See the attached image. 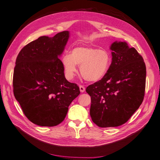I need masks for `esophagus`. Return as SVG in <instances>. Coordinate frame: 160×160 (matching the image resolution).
I'll return each instance as SVG.
<instances>
[{
  "instance_id": "esophagus-1",
  "label": "esophagus",
  "mask_w": 160,
  "mask_h": 160,
  "mask_svg": "<svg viewBox=\"0 0 160 160\" xmlns=\"http://www.w3.org/2000/svg\"><path fill=\"white\" fill-rule=\"evenodd\" d=\"M80 92H82V93H83V92H85V87L84 86H82V85H80Z\"/></svg>"
}]
</instances>
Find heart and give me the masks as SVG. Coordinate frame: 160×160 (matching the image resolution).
I'll list each match as a JSON object with an SVG mask.
<instances>
[{"label":"heart","instance_id":"b5f03b06","mask_svg":"<svg viewBox=\"0 0 160 160\" xmlns=\"http://www.w3.org/2000/svg\"><path fill=\"white\" fill-rule=\"evenodd\" d=\"M62 65L67 79H72L80 65V72L88 81L96 82L105 76L112 63V55L107 50L92 47H76L71 53L61 58Z\"/></svg>","mask_w":160,"mask_h":160}]
</instances>
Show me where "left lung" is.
Returning a JSON list of instances; mask_svg holds the SVG:
<instances>
[{"label": "left lung", "instance_id": "left-lung-1", "mask_svg": "<svg viewBox=\"0 0 160 160\" xmlns=\"http://www.w3.org/2000/svg\"><path fill=\"white\" fill-rule=\"evenodd\" d=\"M110 50L109 71L86 89L91 97L90 116L100 128L127 122L142 104L145 92L146 65L135 48L125 42H114Z\"/></svg>", "mask_w": 160, "mask_h": 160}]
</instances>
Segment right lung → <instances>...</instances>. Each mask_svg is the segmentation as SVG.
Wrapping results in <instances>:
<instances>
[{
	"label": "right lung",
	"instance_id": "add662e5",
	"mask_svg": "<svg viewBox=\"0 0 160 160\" xmlns=\"http://www.w3.org/2000/svg\"><path fill=\"white\" fill-rule=\"evenodd\" d=\"M68 38V31L52 38L40 37L24 46L16 58L13 94L25 116L38 126L61 123L70 104L80 93L77 84L65 78L58 58Z\"/></svg>",
	"mask_w": 160,
	"mask_h": 160
}]
</instances>
